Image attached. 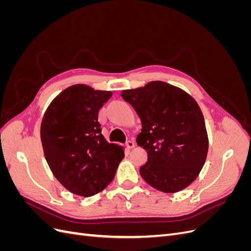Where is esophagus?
<instances>
[{"label": "esophagus", "mask_w": 251, "mask_h": 251, "mask_svg": "<svg viewBox=\"0 0 251 251\" xmlns=\"http://www.w3.org/2000/svg\"><path fill=\"white\" fill-rule=\"evenodd\" d=\"M126 146L127 149H133V148L135 147V143H134V141H132V140H128V141L126 142Z\"/></svg>", "instance_id": "esophagus-1"}]
</instances>
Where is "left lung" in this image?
Returning <instances> with one entry per match:
<instances>
[{
	"instance_id": "obj_1",
	"label": "left lung",
	"mask_w": 251,
	"mask_h": 251,
	"mask_svg": "<svg viewBox=\"0 0 251 251\" xmlns=\"http://www.w3.org/2000/svg\"><path fill=\"white\" fill-rule=\"evenodd\" d=\"M121 97L141 120L136 141L148 153L147 163L139 169L143 180L169 194L187 187L198 177L208 151L198 103L185 91L159 80L124 90Z\"/></svg>"
}]
</instances>
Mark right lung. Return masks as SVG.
Wrapping results in <instances>:
<instances>
[{
	"instance_id": "right-lung-1",
	"label": "right lung",
	"mask_w": 251,
	"mask_h": 251,
	"mask_svg": "<svg viewBox=\"0 0 251 251\" xmlns=\"http://www.w3.org/2000/svg\"><path fill=\"white\" fill-rule=\"evenodd\" d=\"M111 96V91L74 85L60 92L44 114L45 158L57 181L72 194L91 197L101 192L125 157L123 147L104 139L98 123V112Z\"/></svg>"
}]
</instances>
